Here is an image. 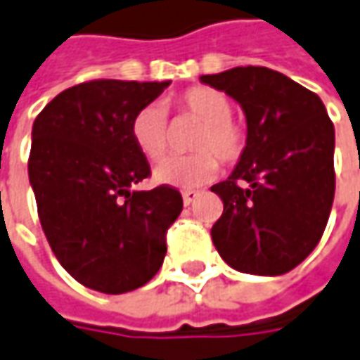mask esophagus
I'll return each instance as SVG.
<instances>
[{"label":"esophagus","instance_id":"esophagus-1","mask_svg":"<svg viewBox=\"0 0 360 360\" xmlns=\"http://www.w3.org/2000/svg\"><path fill=\"white\" fill-rule=\"evenodd\" d=\"M197 197H199V191H183V203L185 205H191Z\"/></svg>","mask_w":360,"mask_h":360}]
</instances>
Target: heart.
Instances as JSON below:
<instances>
[{
  "instance_id": "obj_1",
  "label": "heart",
  "mask_w": 360,
  "mask_h": 360,
  "mask_svg": "<svg viewBox=\"0 0 360 360\" xmlns=\"http://www.w3.org/2000/svg\"><path fill=\"white\" fill-rule=\"evenodd\" d=\"M177 108L183 115L199 122L187 157H171L155 167L153 179L161 185L193 189L215 177L221 163H236L242 159L248 136L242 127L231 120V102L224 92L207 86H195L177 96ZM131 139L149 161L163 159L169 147L167 117L163 108L149 104L141 108L131 120Z\"/></svg>"
}]
</instances>
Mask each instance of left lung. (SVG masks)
Masks as SVG:
<instances>
[{
    "instance_id": "8db88e82",
    "label": "left lung",
    "mask_w": 360,
    "mask_h": 360,
    "mask_svg": "<svg viewBox=\"0 0 360 360\" xmlns=\"http://www.w3.org/2000/svg\"><path fill=\"white\" fill-rule=\"evenodd\" d=\"M199 80L238 102L248 124L242 159L211 187L224 201L213 245L238 272H290L321 242L335 199V127L326 108L319 94L264 66Z\"/></svg>"
}]
</instances>
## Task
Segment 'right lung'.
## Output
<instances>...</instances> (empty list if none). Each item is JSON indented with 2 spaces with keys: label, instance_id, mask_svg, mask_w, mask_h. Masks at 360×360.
I'll return each instance as SVG.
<instances>
[{
  "label": "right lung",
  "instance_id": "1",
  "mask_svg": "<svg viewBox=\"0 0 360 360\" xmlns=\"http://www.w3.org/2000/svg\"><path fill=\"white\" fill-rule=\"evenodd\" d=\"M171 82L92 80L60 92L32 127L27 161L41 229L62 268L104 294L141 288L159 272L175 187H133L150 175L131 120Z\"/></svg>",
  "mask_w": 360,
  "mask_h": 360
}]
</instances>
